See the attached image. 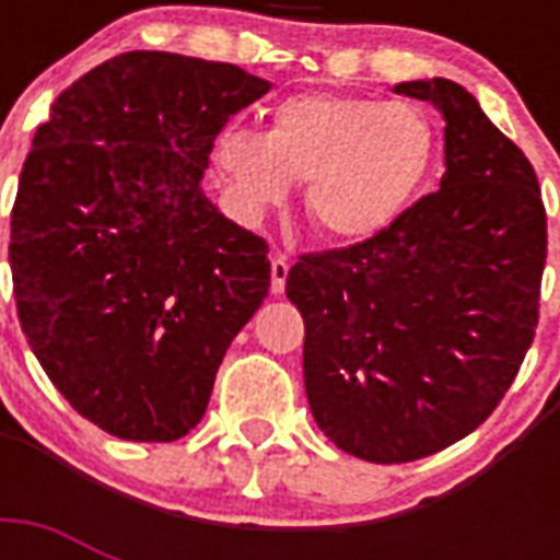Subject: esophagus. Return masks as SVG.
<instances>
[{
    "instance_id": "obj_1",
    "label": "esophagus",
    "mask_w": 560,
    "mask_h": 560,
    "mask_svg": "<svg viewBox=\"0 0 560 560\" xmlns=\"http://www.w3.org/2000/svg\"><path fill=\"white\" fill-rule=\"evenodd\" d=\"M288 272H290V264H288V255L284 253H276L270 261V284H272V293H281L284 290V281H288Z\"/></svg>"
}]
</instances>
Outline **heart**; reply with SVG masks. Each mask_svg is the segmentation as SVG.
<instances>
[{"mask_svg":"<svg viewBox=\"0 0 560 560\" xmlns=\"http://www.w3.org/2000/svg\"><path fill=\"white\" fill-rule=\"evenodd\" d=\"M435 127L424 109L340 92L288 95L270 130L229 127L218 165L253 206H272L305 183V209L328 237L360 241L389 229L424 188Z\"/></svg>","mask_w":560,"mask_h":560,"instance_id":"1","label":"heart"}]
</instances>
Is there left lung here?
Segmentation results:
<instances>
[{
    "instance_id": "obj_1",
    "label": "left lung",
    "mask_w": 560,
    "mask_h": 560,
    "mask_svg": "<svg viewBox=\"0 0 560 560\" xmlns=\"http://www.w3.org/2000/svg\"><path fill=\"white\" fill-rule=\"evenodd\" d=\"M444 116V177L389 229L299 255L305 392L340 451L424 459L497 409L535 340L547 209L535 168L459 83H398Z\"/></svg>"
}]
</instances>
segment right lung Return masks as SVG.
Listing matches in <instances>:
<instances>
[{
  "label": "right lung",
  "instance_id": "right-lung-1",
  "mask_svg": "<svg viewBox=\"0 0 560 560\" xmlns=\"http://www.w3.org/2000/svg\"><path fill=\"white\" fill-rule=\"evenodd\" d=\"M270 92L232 63L127 51L57 95L11 211L13 296L48 381L92 424L177 442L267 296V241L220 214L202 171Z\"/></svg>",
  "mask_w": 560,
  "mask_h": 560
}]
</instances>
